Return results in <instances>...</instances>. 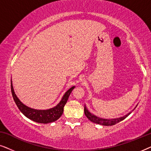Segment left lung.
I'll return each instance as SVG.
<instances>
[{
  "label": "left lung",
  "instance_id": "left-lung-1",
  "mask_svg": "<svg viewBox=\"0 0 151 151\" xmlns=\"http://www.w3.org/2000/svg\"><path fill=\"white\" fill-rule=\"evenodd\" d=\"M84 114L86 116V117L89 119L90 121H91L92 122H94L96 124H101V125H104V126H113L116 124L117 123L119 122L122 121L123 119H124L126 117L131 114V113H129L127 115H124V116L119 117V118H116V119H102L100 118V117H97L96 115H94L92 113H91L89 111H88V109H86V107L85 105H84Z\"/></svg>",
  "mask_w": 151,
  "mask_h": 151
}]
</instances>
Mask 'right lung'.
<instances>
[{
  "mask_svg": "<svg viewBox=\"0 0 151 151\" xmlns=\"http://www.w3.org/2000/svg\"><path fill=\"white\" fill-rule=\"evenodd\" d=\"M74 88H75V86L70 88L64 95L60 102L53 108L48 109V110H36V109H31L29 107L25 106L20 102L19 99L16 96L15 93H14L13 85H12V82H11L12 96H13L14 102L17 105L19 110L29 119H32V120L36 122L42 124L53 122L56 121L57 119H58L60 117L63 113L64 106L67 103L70 94H71V91Z\"/></svg>",
  "mask_w": 151,
  "mask_h": 151,
  "instance_id": "obj_1",
  "label": "right lung"
}]
</instances>
